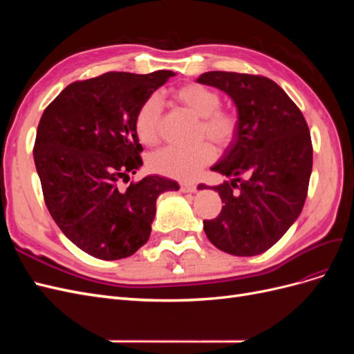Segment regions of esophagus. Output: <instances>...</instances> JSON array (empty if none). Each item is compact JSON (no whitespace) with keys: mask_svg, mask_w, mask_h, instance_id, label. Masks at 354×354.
<instances>
[{"mask_svg":"<svg viewBox=\"0 0 354 354\" xmlns=\"http://www.w3.org/2000/svg\"><path fill=\"white\" fill-rule=\"evenodd\" d=\"M180 190L185 192V194H192V192H196V185L192 183H181Z\"/></svg>","mask_w":354,"mask_h":354,"instance_id":"obj_1","label":"esophagus"}]
</instances>
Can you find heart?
I'll list each match as a JSON object with an SVG mask.
<instances>
[{
  "label": "heart",
  "instance_id": "b5f03b06",
  "mask_svg": "<svg viewBox=\"0 0 354 354\" xmlns=\"http://www.w3.org/2000/svg\"><path fill=\"white\" fill-rule=\"evenodd\" d=\"M173 99L195 116L201 118L199 137L208 138L218 147H227L236 137L241 118L236 111L221 108L220 93L198 82L180 85L173 93ZM162 103L156 95L147 97L136 112L134 130L143 145H153L159 138ZM216 159L214 147L203 142L194 147L165 146L149 158V165L158 174L178 180H194L201 171Z\"/></svg>",
  "mask_w": 354,
  "mask_h": 354
}]
</instances>
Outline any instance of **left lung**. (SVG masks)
<instances>
[{
  "instance_id": "1",
  "label": "left lung",
  "mask_w": 354,
  "mask_h": 354,
  "mask_svg": "<svg viewBox=\"0 0 354 354\" xmlns=\"http://www.w3.org/2000/svg\"><path fill=\"white\" fill-rule=\"evenodd\" d=\"M198 82L227 93L241 118L236 137L211 168L234 178L212 187L224 205L216 218L203 220V230L224 252L259 255L304 207L313 165L308 125L289 95L261 75L212 71Z\"/></svg>"
}]
</instances>
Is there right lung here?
Wrapping results in <instances>:
<instances>
[{
    "label": "right lung",
    "instance_id": "add662e5",
    "mask_svg": "<svg viewBox=\"0 0 354 354\" xmlns=\"http://www.w3.org/2000/svg\"><path fill=\"white\" fill-rule=\"evenodd\" d=\"M171 77L106 72L75 81L41 116L34 159L46 205L65 236L95 259L120 260L142 248L158 196L178 190L159 176L122 186L143 164L136 112Z\"/></svg>",
    "mask_w": 354,
    "mask_h": 354
}]
</instances>
